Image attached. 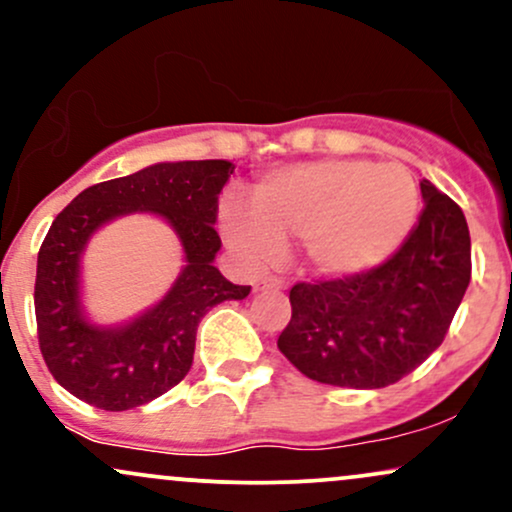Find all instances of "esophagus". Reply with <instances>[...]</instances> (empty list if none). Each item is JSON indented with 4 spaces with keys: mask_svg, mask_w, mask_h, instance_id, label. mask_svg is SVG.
Segmentation results:
<instances>
[{
    "mask_svg": "<svg viewBox=\"0 0 512 512\" xmlns=\"http://www.w3.org/2000/svg\"><path fill=\"white\" fill-rule=\"evenodd\" d=\"M281 289H286V281L276 279V276H267V279H257L255 284H252V291H255V293L281 291Z\"/></svg>",
    "mask_w": 512,
    "mask_h": 512,
    "instance_id": "esophagus-1",
    "label": "esophagus"
}]
</instances>
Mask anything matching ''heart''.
Here are the masks:
<instances>
[{"label": "heart", "mask_w": 512, "mask_h": 512, "mask_svg": "<svg viewBox=\"0 0 512 512\" xmlns=\"http://www.w3.org/2000/svg\"><path fill=\"white\" fill-rule=\"evenodd\" d=\"M419 190L407 168L363 158H327L276 168L252 187V207L226 197L221 233L252 264L279 260L303 243L315 274L346 279L390 260L409 236Z\"/></svg>", "instance_id": "obj_1"}]
</instances>
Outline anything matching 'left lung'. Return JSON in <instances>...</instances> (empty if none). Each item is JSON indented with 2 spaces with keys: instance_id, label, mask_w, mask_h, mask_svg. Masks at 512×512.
<instances>
[{
  "instance_id": "obj_1",
  "label": "left lung",
  "mask_w": 512,
  "mask_h": 512,
  "mask_svg": "<svg viewBox=\"0 0 512 512\" xmlns=\"http://www.w3.org/2000/svg\"><path fill=\"white\" fill-rule=\"evenodd\" d=\"M419 185L424 211L390 260L291 289V322L276 346L310 380L378 390L443 344L472 276V243L462 209L431 180Z\"/></svg>"
}]
</instances>
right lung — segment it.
<instances>
[{
  "label": "right lung",
  "instance_id": "right-lung-1",
  "mask_svg": "<svg viewBox=\"0 0 512 512\" xmlns=\"http://www.w3.org/2000/svg\"><path fill=\"white\" fill-rule=\"evenodd\" d=\"M233 168L221 158L154 163L88 187L52 221L38 252L35 320L40 351L64 390L105 411L142 407L185 378L207 310L248 296L250 286L233 284L214 267L219 195ZM129 213L166 220L186 264L161 302L103 326L85 310L80 260L103 225Z\"/></svg>",
  "mask_w": 512,
  "mask_h": 512
}]
</instances>
